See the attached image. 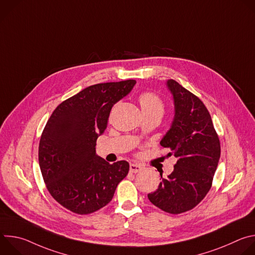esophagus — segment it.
I'll list each match as a JSON object with an SVG mask.
<instances>
[{
    "instance_id": "1",
    "label": "esophagus",
    "mask_w": 255,
    "mask_h": 255,
    "mask_svg": "<svg viewBox=\"0 0 255 255\" xmlns=\"http://www.w3.org/2000/svg\"><path fill=\"white\" fill-rule=\"evenodd\" d=\"M142 168L143 167L140 164H137V163H131L130 164V171L131 172H134V173L139 172V171L142 170Z\"/></svg>"
}]
</instances>
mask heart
I'll list each match as a JSON object with an SVG mask.
<instances>
[{
    "label": "heart",
    "mask_w": 255,
    "mask_h": 255,
    "mask_svg": "<svg viewBox=\"0 0 255 255\" xmlns=\"http://www.w3.org/2000/svg\"><path fill=\"white\" fill-rule=\"evenodd\" d=\"M143 114H156L162 117L164 113V104L154 93L145 92L138 98Z\"/></svg>",
    "instance_id": "b5f03b06"
}]
</instances>
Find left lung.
<instances>
[{
	"mask_svg": "<svg viewBox=\"0 0 255 255\" xmlns=\"http://www.w3.org/2000/svg\"><path fill=\"white\" fill-rule=\"evenodd\" d=\"M166 87L173 98L174 116L160 145L177 161L165 178L160 173L161 183L148 199L166 213L180 214L195 208L210 191L221 146L203 102L173 80Z\"/></svg>",
	"mask_w": 255,
	"mask_h": 255,
	"instance_id": "left-lung-1",
	"label": "left lung"
}]
</instances>
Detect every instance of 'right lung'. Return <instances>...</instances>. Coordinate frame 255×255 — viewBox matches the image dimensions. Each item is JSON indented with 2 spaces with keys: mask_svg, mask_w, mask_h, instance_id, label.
<instances>
[{
  "mask_svg": "<svg viewBox=\"0 0 255 255\" xmlns=\"http://www.w3.org/2000/svg\"><path fill=\"white\" fill-rule=\"evenodd\" d=\"M136 81L88 87L59 104L42 132L38 159L44 183L61 206L80 215L94 213L113 199L129 163L110 164L96 153V141L108 124L112 107Z\"/></svg>",
  "mask_w": 255,
  "mask_h": 255,
  "instance_id": "add662e5",
  "label": "right lung"
}]
</instances>
